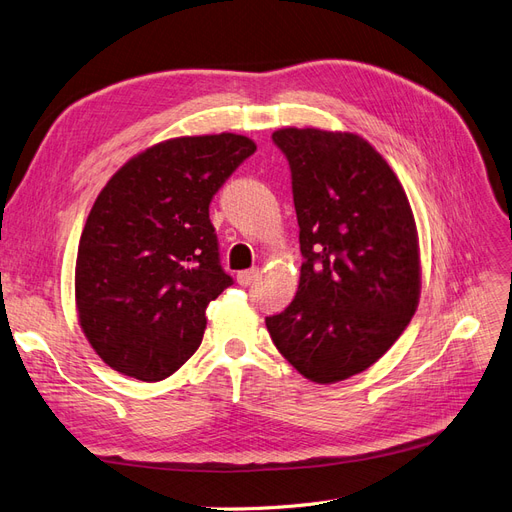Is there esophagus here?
<instances>
[{"label": "esophagus", "instance_id": "esophagus-1", "mask_svg": "<svg viewBox=\"0 0 512 512\" xmlns=\"http://www.w3.org/2000/svg\"><path fill=\"white\" fill-rule=\"evenodd\" d=\"M256 277H258V269H245V271L237 273V282L241 286H250L256 280Z\"/></svg>", "mask_w": 512, "mask_h": 512}]
</instances>
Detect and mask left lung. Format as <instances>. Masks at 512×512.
<instances>
[{
	"label": "left lung",
	"instance_id": "left-lung-1",
	"mask_svg": "<svg viewBox=\"0 0 512 512\" xmlns=\"http://www.w3.org/2000/svg\"><path fill=\"white\" fill-rule=\"evenodd\" d=\"M303 254L299 290L269 316L275 348L307 380L361 374L406 331L421 297L416 222L393 168L352 132L284 128Z\"/></svg>",
	"mask_w": 512,
	"mask_h": 512
}]
</instances>
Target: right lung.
<instances>
[{"mask_svg":"<svg viewBox=\"0 0 512 512\" xmlns=\"http://www.w3.org/2000/svg\"><path fill=\"white\" fill-rule=\"evenodd\" d=\"M252 138L179 136L123 164L98 194L79 241V324L100 359L143 382L168 378L203 342L205 309L232 284L209 205Z\"/></svg>","mask_w":512,"mask_h":512,"instance_id":"obj_1","label":"right lung"}]
</instances>
